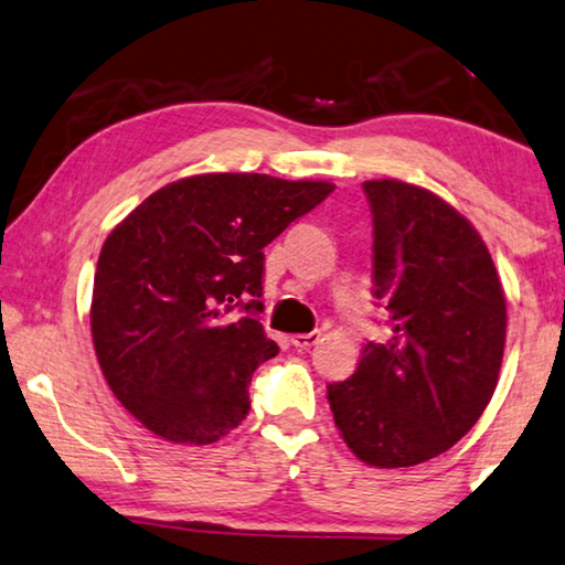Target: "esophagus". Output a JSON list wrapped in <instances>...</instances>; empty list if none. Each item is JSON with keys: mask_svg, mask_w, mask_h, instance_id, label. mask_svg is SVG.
Here are the masks:
<instances>
[{"mask_svg": "<svg viewBox=\"0 0 565 565\" xmlns=\"http://www.w3.org/2000/svg\"><path fill=\"white\" fill-rule=\"evenodd\" d=\"M319 332H301V334H291V344L294 348H299V350H309V348H315V344L319 342Z\"/></svg>", "mask_w": 565, "mask_h": 565, "instance_id": "34e87169", "label": "esophagus"}]
</instances>
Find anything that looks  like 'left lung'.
I'll return each instance as SVG.
<instances>
[{"mask_svg": "<svg viewBox=\"0 0 565 565\" xmlns=\"http://www.w3.org/2000/svg\"><path fill=\"white\" fill-rule=\"evenodd\" d=\"M373 284L388 342L327 385L334 424L367 467H416L451 449L498 388L508 305L482 235L431 190L367 180Z\"/></svg>", "mask_w": 565, "mask_h": 565, "instance_id": "1", "label": "left lung"}]
</instances>
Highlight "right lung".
Masks as SVG:
<instances>
[{
    "label": "right lung",
    "instance_id": "add662e5",
    "mask_svg": "<svg viewBox=\"0 0 565 565\" xmlns=\"http://www.w3.org/2000/svg\"><path fill=\"white\" fill-rule=\"evenodd\" d=\"M332 190L254 172L192 174L151 192L108 233L90 334L108 388L151 434L202 446L248 416L250 375L279 352L256 319L264 248Z\"/></svg>",
    "mask_w": 565,
    "mask_h": 565
}]
</instances>
